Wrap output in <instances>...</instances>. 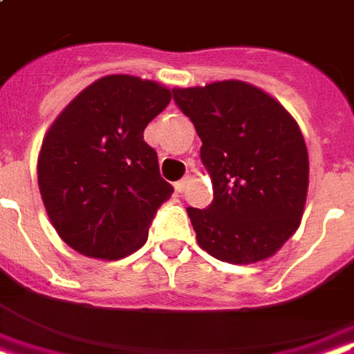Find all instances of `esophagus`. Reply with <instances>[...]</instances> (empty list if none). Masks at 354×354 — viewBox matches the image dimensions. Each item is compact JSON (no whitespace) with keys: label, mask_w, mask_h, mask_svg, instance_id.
<instances>
[{"label":"esophagus","mask_w":354,"mask_h":354,"mask_svg":"<svg viewBox=\"0 0 354 354\" xmlns=\"http://www.w3.org/2000/svg\"><path fill=\"white\" fill-rule=\"evenodd\" d=\"M188 183H190V177H183V179L175 183V190L179 194H183L188 188Z\"/></svg>","instance_id":"34e87169"}]
</instances>
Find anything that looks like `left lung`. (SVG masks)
I'll list each match as a JSON object with an SVG mask.
<instances>
[{
    "instance_id": "8db88e82",
    "label": "left lung",
    "mask_w": 354,
    "mask_h": 354,
    "mask_svg": "<svg viewBox=\"0 0 354 354\" xmlns=\"http://www.w3.org/2000/svg\"><path fill=\"white\" fill-rule=\"evenodd\" d=\"M201 138L212 203L188 207L196 239L220 261L248 265L299 230L308 194V149L299 124L267 93L239 80L174 89Z\"/></svg>"
}]
</instances>
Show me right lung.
<instances>
[{
    "label": "right lung",
    "instance_id": "obj_1",
    "mask_svg": "<svg viewBox=\"0 0 354 354\" xmlns=\"http://www.w3.org/2000/svg\"><path fill=\"white\" fill-rule=\"evenodd\" d=\"M171 100L156 82L111 74L74 98L50 127L39 188L55 231L87 257L119 259L147 241L174 187L143 130Z\"/></svg>",
    "mask_w": 354,
    "mask_h": 354
}]
</instances>
